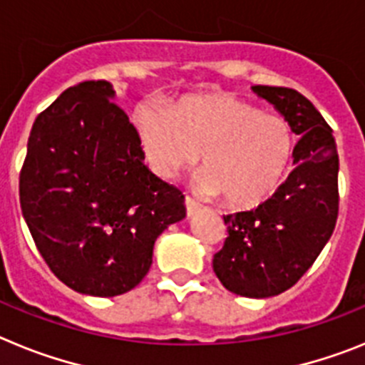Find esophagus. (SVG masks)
Masks as SVG:
<instances>
[{"label": "esophagus", "instance_id": "esophagus-1", "mask_svg": "<svg viewBox=\"0 0 365 365\" xmlns=\"http://www.w3.org/2000/svg\"><path fill=\"white\" fill-rule=\"evenodd\" d=\"M185 206H186V214H188V215H193L195 212L199 210V208H201V205H199V202L195 201V199H192V197L185 199Z\"/></svg>", "mask_w": 365, "mask_h": 365}]
</instances>
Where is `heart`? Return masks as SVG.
<instances>
[{
	"label": "heart",
	"mask_w": 365,
	"mask_h": 365,
	"mask_svg": "<svg viewBox=\"0 0 365 365\" xmlns=\"http://www.w3.org/2000/svg\"><path fill=\"white\" fill-rule=\"evenodd\" d=\"M138 146L151 172L173 179L197 159L199 192L230 206L265 201L294 151L291 125L228 93L192 95L170 108L140 104L133 113Z\"/></svg>",
	"instance_id": "obj_1"
}]
</instances>
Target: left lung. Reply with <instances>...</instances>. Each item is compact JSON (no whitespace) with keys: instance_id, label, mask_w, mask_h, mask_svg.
<instances>
[{"instance_id":"left-lung-1","label":"left lung","mask_w":365,"mask_h":365,"mask_svg":"<svg viewBox=\"0 0 365 365\" xmlns=\"http://www.w3.org/2000/svg\"><path fill=\"white\" fill-rule=\"evenodd\" d=\"M299 135L294 170L270 199L222 215L227 240L214 272L234 294L269 298L298 283L320 256L338 219V151L320 111L291 87L254 86Z\"/></svg>"}]
</instances>
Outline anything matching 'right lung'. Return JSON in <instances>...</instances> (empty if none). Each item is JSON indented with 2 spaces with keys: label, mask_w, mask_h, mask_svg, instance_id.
Segmentation results:
<instances>
[{
  "label": "right lung",
  "mask_w": 365,
  "mask_h": 365,
  "mask_svg": "<svg viewBox=\"0 0 365 365\" xmlns=\"http://www.w3.org/2000/svg\"><path fill=\"white\" fill-rule=\"evenodd\" d=\"M113 86L69 87L32 124L19 205L41 257L73 291L118 296L143 282L155 240L186 215L185 195L144 166Z\"/></svg>",
  "instance_id": "1"
}]
</instances>
